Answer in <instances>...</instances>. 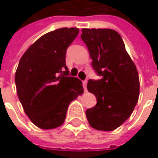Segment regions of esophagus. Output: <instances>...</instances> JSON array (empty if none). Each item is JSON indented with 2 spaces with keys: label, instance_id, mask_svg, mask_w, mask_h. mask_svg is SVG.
I'll list each match as a JSON object with an SVG mask.
<instances>
[{
  "label": "esophagus",
  "instance_id": "obj_1",
  "mask_svg": "<svg viewBox=\"0 0 158 158\" xmlns=\"http://www.w3.org/2000/svg\"><path fill=\"white\" fill-rule=\"evenodd\" d=\"M87 83H88V81H87V80H84V81L82 82V84H83V88H84V90H85V91L87 90Z\"/></svg>",
  "mask_w": 158,
  "mask_h": 158
}]
</instances>
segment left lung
Returning a JSON list of instances; mask_svg holds the SVG:
<instances>
[{"instance_id": "left-lung-1", "label": "left lung", "mask_w": 158, "mask_h": 158, "mask_svg": "<svg viewBox=\"0 0 158 158\" xmlns=\"http://www.w3.org/2000/svg\"><path fill=\"white\" fill-rule=\"evenodd\" d=\"M81 32L92 67L102 76L99 80L89 79L87 84L97 104L86 110V116L92 128L112 131L130 117L138 102V72L115 30L83 28Z\"/></svg>"}]
</instances>
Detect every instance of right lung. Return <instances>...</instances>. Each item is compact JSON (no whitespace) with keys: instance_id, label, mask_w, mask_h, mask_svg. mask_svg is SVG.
Instances as JSON below:
<instances>
[{"instance_id":"right-lung-1","label":"right lung","mask_w":158,"mask_h":158,"mask_svg":"<svg viewBox=\"0 0 158 158\" xmlns=\"http://www.w3.org/2000/svg\"><path fill=\"white\" fill-rule=\"evenodd\" d=\"M79 28H59L42 35L22 56L15 72L18 98L31 122L41 129L63 124L69 103L83 93L82 82L69 77L66 51Z\"/></svg>"}]
</instances>
